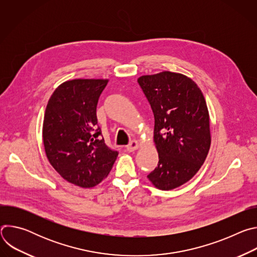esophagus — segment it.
Listing matches in <instances>:
<instances>
[{
	"mask_svg": "<svg viewBox=\"0 0 257 257\" xmlns=\"http://www.w3.org/2000/svg\"><path fill=\"white\" fill-rule=\"evenodd\" d=\"M139 148H140V143H139L138 141H136V140L131 141V142L126 146V149H127L128 152H134V151L138 150Z\"/></svg>",
	"mask_w": 257,
	"mask_h": 257,
	"instance_id": "obj_1",
	"label": "esophagus"
}]
</instances>
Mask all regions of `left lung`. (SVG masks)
Here are the masks:
<instances>
[{
	"mask_svg": "<svg viewBox=\"0 0 257 257\" xmlns=\"http://www.w3.org/2000/svg\"><path fill=\"white\" fill-rule=\"evenodd\" d=\"M137 81L155 116L159 163L148 178L160 190L178 188L195 176L210 148L205 98L197 84L181 73L163 71Z\"/></svg>",
	"mask_w": 257,
	"mask_h": 257,
	"instance_id": "1",
	"label": "left lung"
}]
</instances>
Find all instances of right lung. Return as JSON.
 I'll list each match as a JSON object with an SVG mask.
<instances>
[{"label":"right lung","instance_id":"right-lung-1","mask_svg":"<svg viewBox=\"0 0 257 257\" xmlns=\"http://www.w3.org/2000/svg\"><path fill=\"white\" fill-rule=\"evenodd\" d=\"M108 79L77 78L60 84L47 104L43 141L46 156L60 176L81 188L106 178L118 157L96 126V104Z\"/></svg>","mask_w":257,"mask_h":257}]
</instances>
